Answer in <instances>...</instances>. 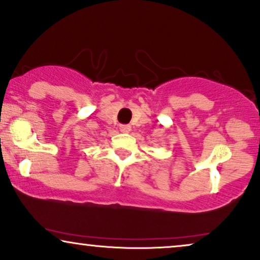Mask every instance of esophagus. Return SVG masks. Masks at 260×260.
I'll list each match as a JSON object with an SVG mask.
<instances>
[{"label":"esophagus","mask_w":260,"mask_h":260,"mask_svg":"<svg viewBox=\"0 0 260 260\" xmlns=\"http://www.w3.org/2000/svg\"><path fill=\"white\" fill-rule=\"evenodd\" d=\"M119 129H120V131H122V133L126 134V133H129V131L131 130V126L130 125H120Z\"/></svg>","instance_id":"1"}]
</instances>
